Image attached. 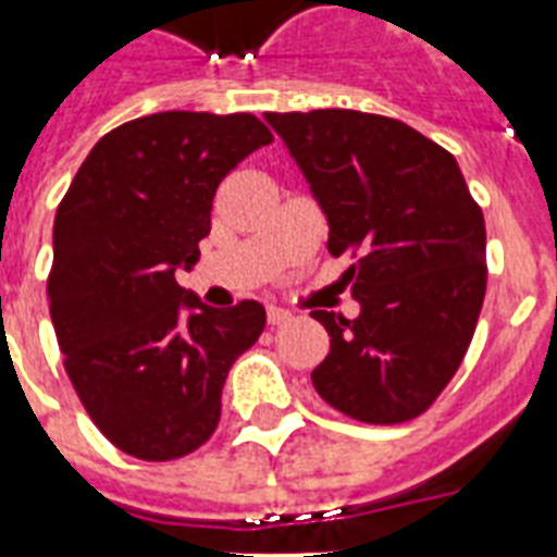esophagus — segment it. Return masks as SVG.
<instances>
[{
  "label": "esophagus",
  "instance_id": "34e87169",
  "mask_svg": "<svg viewBox=\"0 0 557 557\" xmlns=\"http://www.w3.org/2000/svg\"><path fill=\"white\" fill-rule=\"evenodd\" d=\"M292 321V312L286 309H280V306H269V323L271 326H280V323Z\"/></svg>",
  "mask_w": 557,
  "mask_h": 557
}]
</instances>
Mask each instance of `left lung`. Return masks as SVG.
<instances>
[{
    "label": "left lung",
    "instance_id": "1",
    "mask_svg": "<svg viewBox=\"0 0 557 557\" xmlns=\"http://www.w3.org/2000/svg\"><path fill=\"white\" fill-rule=\"evenodd\" d=\"M330 225L358 318L314 309L326 405L367 424L424 413L459 370L485 297V222L457 159L413 126L356 109L265 112Z\"/></svg>",
    "mask_w": 557,
    "mask_h": 557
}]
</instances>
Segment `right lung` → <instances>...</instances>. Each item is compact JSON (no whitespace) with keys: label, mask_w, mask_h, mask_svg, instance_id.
I'll return each instance as SVG.
<instances>
[{"label":"right lung","mask_w":557,"mask_h":557,"mask_svg":"<svg viewBox=\"0 0 557 557\" xmlns=\"http://www.w3.org/2000/svg\"><path fill=\"white\" fill-rule=\"evenodd\" d=\"M265 144L248 112L135 117L91 147L57 208V344L91 422L129 457L205 445L227 370L262 335L257 300L210 309L176 274L199 262L219 182Z\"/></svg>","instance_id":"right-lung-1"}]
</instances>
